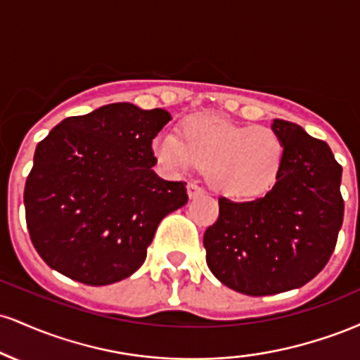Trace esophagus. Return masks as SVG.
I'll list each match as a JSON object with an SVG mask.
<instances>
[{"instance_id": "obj_1", "label": "esophagus", "mask_w": 360, "mask_h": 360, "mask_svg": "<svg viewBox=\"0 0 360 360\" xmlns=\"http://www.w3.org/2000/svg\"><path fill=\"white\" fill-rule=\"evenodd\" d=\"M205 193V189L201 186H198L196 183H189L188 184V196L189 198H198Z\"/></svg>"}]
</instances>
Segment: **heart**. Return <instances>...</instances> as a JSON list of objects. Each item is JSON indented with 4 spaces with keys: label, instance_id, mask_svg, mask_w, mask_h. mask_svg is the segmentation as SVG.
Returning <instances> with one entry per match:
<instances>
[{
    "label": "heart",
    "instance_id": "obj_1",
    "mask_svg": "<svg viewBox=\"0 0 360 360\" xmlns=\"http://www.w3.org/2000/svg\"><path fill=\"white\" fill-rule=\"evenodd\" d=\"M159 162L171 171L206 169L214 189L252 198L274 184L283 164L279 135L267 127H240L218 115H196L183 123V139L162 131L154 140Z\"/></svg>",
    "mask_w": 360,
    "mask_h": 360
}]
</instances>
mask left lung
Here are the masks:
<instances>
[{
  "label": "left lung",
  "instance_id": "1",
  "mask_svg": "<svg viewBox=\"0 0 360 360\" xmlns=\"http://www.w3.org/2000/svg\"><path fill=\"white\" fill-rule=\"evenodd\" d=\"M284 147L276 183L250 201L218 200L203 243L214 278L233 291L267 296L304 286L328 262L344 221L342 166L323 140L274 120Z\"/></svg>",
  "mask_w": 360,
  "mask_h": 360
}]
</instances>
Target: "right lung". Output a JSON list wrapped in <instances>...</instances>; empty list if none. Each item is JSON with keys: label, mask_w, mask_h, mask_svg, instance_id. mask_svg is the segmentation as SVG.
Returning a JSON list of instances; mask_svg holds the SVG:
<instances>
[{"label": "right lung", "mask_w": 360, "mask_h": 360, "mask_svg": "<svg viewBox=\"0 0 360 360\" xmlns=\"http://www.w3.org/2000/svg\"><path fill=\"white\" fill-rule=\"evenodd\" d=\"M171 115L113 103L53 127L35 148L25 218L47 266L88 286L134 274L160 220L188 203L154 172L152 140Z\"/></svg>", "instance_id": "add662e5"}]
</instances>
